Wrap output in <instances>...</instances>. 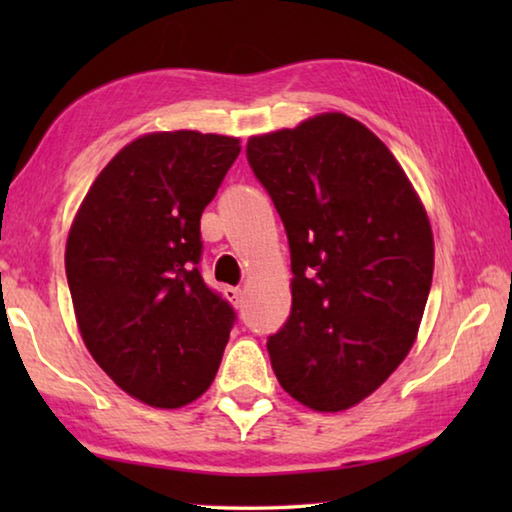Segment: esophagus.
Returning <instances> with one entry per match:
<instances>
[{
	"mask_svg": "<svg viewBox=\"0 0 512 512\" xmlns=\"http://www.w3.org/2000/svg\"><path fill=\"white\" fill-rule=\"evenodd\" d=\"M225 296H228L232 300V305H241V300H244V291L237 289V287H228L225 289Z\"/></svg>",
	"mask_w": 512,
	"mask_h": 512,
	"instance_id": "1",
	"label": "esophagus"
}]
</instances>
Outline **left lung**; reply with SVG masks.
<instances>
[{
	"label": "left lung",
	"instance_id": "obj_1",
	"mask_svg": "<svg viewBox=\"0 0 512 512\" xmlns=\"http://www.w3.org/2000/svg\"><path fill=\"white\" fill-rule=\"evenodd\" d=\"M246 153L291 248V316L266 343L275 377L307 409L345 411L418 339L433 277L427 210L388 146L343 112L253 135Z\"/></svg>",
	"mask_w": 512,
	"mask_h": 512
}]
</instances>
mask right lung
Segmentation results:
<instances>
[{
	"label": "right lung",
	"instance_id": "add662e5",
	"mask_svg": "<svg viewBox=\"0 0 512 512\" xmlns=\"http://www.w3.org/2000/svg\"><path fill=\"white\" fill-rule=\"evenodd\" d=\"M239 137L160 131L126 144L94 180L65 246L85 348L121 391L178 409L214 381L235 311L205 287L201 214Z\"/></svg>",
	"mask_w": 512,
	"mask_h": 512
}]
</instances>
